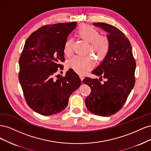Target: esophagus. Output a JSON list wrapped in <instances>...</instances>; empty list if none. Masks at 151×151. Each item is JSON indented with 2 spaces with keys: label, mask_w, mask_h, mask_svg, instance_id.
I'll use <instances>...</instances> for the list:
<instances>
[{
  "label": "esophagus",
  "mask_w": 151,
  "mask_h": 151,
  "mask_svg": "<svg viewBox=\"0 0 151 151\" xmlns=\"http://www.w3.org/2000/svg\"><path fill=\"white\" fill-rule=\"evenodd\" d=\"M79 77H80V79H81V81L83 82V79H84V76H83V75H79Z\"/></svg>",
  "instance_id": "esophagus-1"
}]
</instances>
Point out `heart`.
<instances>
[{
  "mask_svg": "<svg viewBox=\"0 0 151 151\" xmlns=\"http://www.w3.org/2000/svg\"><path fill=\"white\" fill-rule=\"evenodd\" d=\"M79 38L88 43L86 54H90L97 61H101L106 57L109 50V42L106 36L101 35L96 28L88 24H83L79 26L76 32ZM63 52L66 57H69L73 53L72 40L68 39L63 45ZM94 62L90 55L84 57L75 56L68 60L67 67L77 74H84L94 67Z\"/></svg>",
  "mask_w": 151,
  "mask_h": 151,
  "instance_id": "obj_1",
  "label": "heart"
}]
</instances>
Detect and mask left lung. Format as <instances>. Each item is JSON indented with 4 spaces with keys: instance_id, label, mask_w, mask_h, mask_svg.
<instances>
[{
    "instance_id": "obj_1",
    "label": "left lung",
    "mask_w": 151,
    "mask_h": 151,
    "mask_svg": "<svg viewBox=\"0 0 151 151\" xmlns=\"http://www.w3.org/2000/svg\"><path fill=\"white\" fill-rule=\"evenodd\" d=\"M93 25L108 33V53L92 74L106 79L101 84L98 79L86 77L83 83L88 85L91 93L86 98L88 110L98 116H109L123 107L135 84L136 63L131 44L125 35L116 27L103 22Z\"/></svg>"
}]
</instances>
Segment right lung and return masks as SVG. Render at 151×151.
Wrapping results in <instances>:
<instances>
[{
  "instance_id": "1",
  "label": "right lung",
  "mask_w": 151,
  "mask_h": 151,
  "mask_svg": "<svg viewBox=\"0 0 151 151\" xmlns=\"http://www.w3.org/2000/svg\"><path fill=\"white\" fill-rule=\"evenodd\" d=\"M76 26V22L43 26L26 41L19 61V80L27 104L42 115L63 110L70 96L81 84L71 68L65 77L53 78L58 68H63L60 64L65 60L63 45Z\"/></svg>"
}]
</instances>
